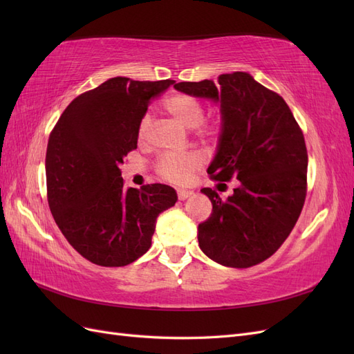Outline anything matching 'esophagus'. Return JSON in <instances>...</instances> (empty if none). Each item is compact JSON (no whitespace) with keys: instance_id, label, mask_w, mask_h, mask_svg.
Listing matches in <instances>:
<instances>
[{"instance_id":"esophagus-1","label":"esophagus","mask_w":354,"mask_h":354,"mask_svg":"<svg viewBox=\"0 0 354 354\" xmlns=\"http://www.w3.org/2000/svg\"><path fill=\"white\" fill-rule=\"evenodd\" d=\"M177 194H178V199H180V201H186V199H189L192 195H194V192H192V190H186V189H180V190L177 192Z\"/></svg>"}]
</instances>
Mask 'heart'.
<instances>
[{"label": "heart", "mask_w": 354, "mask_h": 354, "mask_svg": "<svg viewBox=\"0 0 354 354\" xmlns=\"http://www.w3.org/2000/svg\"><path fill=\"white\" fill-rule=\"evenodd\" d=\"M162 108L164 112L173 118L177 124L189 128V130L199 127L203 120V106L194 95L183 93L171 94L164 99ZM149 127H151V120H149V116H145L138 125V138L140 140H145L147 137ZM201 165L202 159L196 153L169 155L158 160L156 171L160 177L171 181V183H183Z\"/></svg>", "instance_id": "obj_1"}]
</instances>
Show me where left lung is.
<instances>
[{"label":"left lung","instance_id":"1","mask_svg":"<svg viewBox=\"0 0 354 354\" xmlns=\"http://www.w3.org/2000/svg\"><path fill=\"white\" fill-rule=\"evenodd\" d=\"M181 91L220 106L221 128L208 174L239 181L233 195L201 192L212 214L198 226L202 252L226 267L245 269L269 259L301 214L307 186V149L295 118L279 94L248 72L178 82Z\"/></svg>","mask_w":354,"mask_h":354}]
</instances>
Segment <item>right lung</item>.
Masks as SVG:
<instances>
[{"instance_id":"1","label":"right lung","mask_w":354,"mask_h":354,"mask_svg":"<svg viewBox=\"0 0 354 354\" xmlns=\"http://www.w3.org/2000/svg\"><path fill=\"white\" fill-rule=\"evenodd\" d=\"M173 84L111 78L72 100L50 134V211L63 236L94 264L136 261L151 248L159 214L177 202L167 185L125 189L120 169L137 149L149 100Z\"/></svg>"}]
</instances>
